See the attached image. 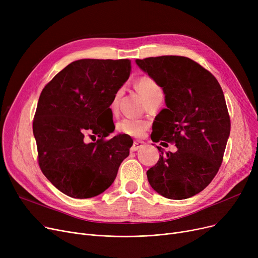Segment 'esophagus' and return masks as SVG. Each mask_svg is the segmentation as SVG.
<instances>
[{
    "label": "esophagus",
    "mask_w": 258,
    "mask_h": 258,
    "mask_svg": "<svg viewBox=\"0 0 258 258\" xmlns=\"http://www.w3.org/2000/svg\"><path fill=\"white\" fill-rule=\"evenodd\" d=\"M142 146H144V142H142V141H134V143H133V145L131 147V150H132V152H136V151L140 150Z\"/></svg>",
    "instance_id": "34e87169"
}]
</instances>
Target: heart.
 Returning <instances> with one entry per match:
<instances>
[{
    "instance_id": "b5f03b06",
    "label": "heart",
    "mask_w": 258,
    "mask_h": 258,
    "mask_svg": "<svg viewBox=\"0 0 258 258\" xmlns=\"http://www.w3.org/2000/svg\"><path fill=\"white\" fill-rule=\"evenodd\" d=\"M137 88L140 91V93L142 94V96L144 97L145 100L151 99V98L157 96V95L163 94L162 93V89L159 87V85L154 79H152L150 77L140 78L137 83ZM121 94H122V91L119 90L114 95V98L111 103V107L113 108V110L114 108H116ZM147 128H148V123L146 121L140 120V119H135V118L122 119L117 125L118 132H120L121 134H124V135H127V136L136 137V138L142 137Z\"/></svg>"
}]
</instances>
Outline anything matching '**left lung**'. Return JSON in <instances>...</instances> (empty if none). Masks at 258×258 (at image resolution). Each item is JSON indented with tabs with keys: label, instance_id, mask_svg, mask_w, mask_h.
Instances as JSON below:
<instances>
[{
	"label": "left lung",
	"instance_id": "obj_1",
	"mask_svg": "<svg viewBox=\"0 0 258 258\" xmlns=\"http://www.w3.org/2000/svg\"><path fill=\"white\" fill-rule=\"evenodd\" d=\"M136 63L165 95L167 108L156 117L155 142H174L178 148L161 152L147 180L164 198H191L210 184L222 164L231 126L223 90L209 71L185 56L147 57Z\"/></svg>",
	"mask_w": 258,
	"mask_h": 258
}]
</instances>
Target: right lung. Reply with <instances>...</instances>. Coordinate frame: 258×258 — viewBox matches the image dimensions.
<instances>
[{"instance_id":"right-lung-1","label":"right lung","mask_w":258,"mask_h":258,"mask_svg":"<svg viewBox=\"0 0 258 258\" xmlns=\"http://www.w3.org/2000/svg\"><path fill=\"white\" fill-rule=\"evenodd\" d=\"M130 59H79L68 64L43 89L33 120L38 164L59 191L89 199L110 187L130 155L128 137L117 135L110 119L116 92L131 74ZM94 134L96 143L85 142Z\"/></svg>"}]
</instances>
